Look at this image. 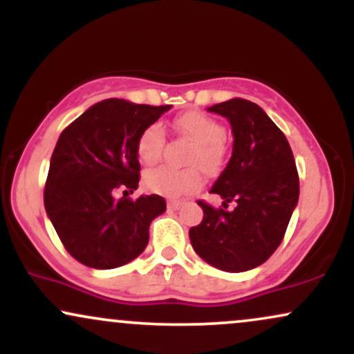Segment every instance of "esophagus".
<instances>
[{"instance_id":"34e87169","label":"esophagus","mask_w":354,"mask_h":354,"mask_svg":"<svg viewBox=\"0 0 354 354\" xmlns=\"http://www.w3.org/2000/svg\"><path fill=\"white\" fill-rule=\"evenodd\" d=\"M181 205H183L181 201H178V200H169V201H168V209H178Z\"/></svg>"}]
</instances>
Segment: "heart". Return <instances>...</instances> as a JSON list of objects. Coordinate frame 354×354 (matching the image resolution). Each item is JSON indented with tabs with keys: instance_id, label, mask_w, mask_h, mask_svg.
Wrapping results in <instances>:
<instances>
[{
	"instance_id": "obj_1",
	"label": "heart",
	"mask_w": 354,
	"mask_h": 354,
	"mask_svg": "<svg viewBox=\"0 0 354 354\" xmlns=\"http://www.w3.org/2000/svg\"><path fill=\"white\" fill-rule=\"evenodd\" d=\"M178 131L194 143L189 153V166H200L205 173H218L226 160L225 126L216 118L203 111L183 113L174 121ZM165 146V129L160 123L148 124L140 133L136 141V154L143 165H154L161 158ZM143 183L146 189L166 198H181L193 193L201 186V176L198 169L191 168L185 171L160 166L149 169L145 174Z\"/></svg>"
}]
</instances>
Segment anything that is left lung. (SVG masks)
<instances>
[{"mask_svg":"<svg viewBox=\"0 0 354 354\" xmlns=\"http://www.w3.org/2000/svg\"><path fill=\"white\" fill-rule=\"evenodd\" d=\"M208 111L228 118L233 154L211 188L225 200L223 208L198 201L203 221L189 230V239L211 266L241 273L263 265L281 245L298 205V169L286 136L256 103L233 98ZM231 201L237 208L228 212Z\"/></svg>","mask_w":354,"mask_h":354,"instance_id":"obj_1","label":"left lung"}]
</instances>
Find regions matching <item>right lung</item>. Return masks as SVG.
Segmentation results:
<instances>
[{"instance_id": "add662e5", "label": "right lung", "mask_w": 354, "mask_h": 354, "mask_svg": "<svg viewBox=\"0 0 354 354\" xmlns=\"http://www.w3.org/2000/svg\"><path fill=\"white\" fill-rule=\"evenodd\" d=\"M169 108L103 100L59 135L44 186V208L63 246L81 265L111 270L145 251L149 225L166 211L165 198L115 200L113 191L138 188V136Z\"/></svg>"}]
</instances>
